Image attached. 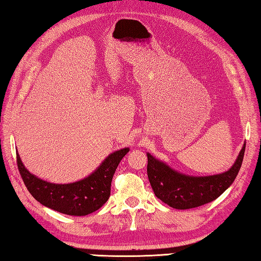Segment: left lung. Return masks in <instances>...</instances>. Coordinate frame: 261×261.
<instances>
[{"label": "left lung", "mask_w": 261, "mask_h": 261, "mask_svg": "<svg viewBox=\"0 0 261 261\" xmlns=\"http://www.w3.org/2000/svg\"><path fill=\"white\" fill-rule=\"evenodd\" d=\"M246 143L234 164L222 174L190 176L173 169L147 152V174L154 195L170 207L187 210L214 201L234 181L245 156Z\"/></svg>", "instance_id": "1"}]
</instances>
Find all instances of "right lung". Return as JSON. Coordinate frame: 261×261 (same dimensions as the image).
<instances>
[{"label":"right lung","mask_w":261,"mask_h":261,"mask_svg":"<svg viewBox=\"0 0 261 261\" xmlns=\"http://www.w3.org/2000/svg\"><path fill=\"white\" fill-rule=\"evenodd\" d=\"M129 150L123 148L110 153L92 174L69 184H55L31 174L19 153L16 162L24 185L39 203L59 213L84 216L95 212L108 201L115 169Z\"/></svg>","instance_id":"right-lung-1"}]
</instances>
